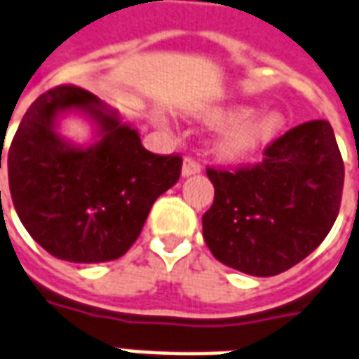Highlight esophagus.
Segmentation results:
<instances>
[{
  "mask_svg": "<svg viewBox=\"0 0 359 359\" xmlns=\"http://www.w3.org/2000/svg\"><path fill=\"white\" fill-rule=\"evenodd\" d=\"M201 171V167L194 161V159H184V163H182V177L187 179V177H192V175H198Z\"/></svg>",
  "mask_w": 359,
  "mask_h": 359,
  "instance_id": "34e87169",
  "label": "esophagus"
}]
</instances>
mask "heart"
Returning <instances> with one entry per match:
<instances>
[{"instance_id":"obj_1","label":"heart","mask_w":359,"mask_h":359,"mask_svg":"<svg viewBox=\"0 0 359 359\" xmlns=\"http://www.w3.org/2000/svg\"><path fill=\"white\" fill-rule=\"evenodd\" d=\"M205 126L225 127L217 133L211 152L220 161L240 163L253 158L270 142H274L285 126V116L280 110L255 112L251 106H209L198 112Z\"/></svg>"}]
</instances>
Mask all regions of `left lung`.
I'll return each instance as SVG.
<instances>
[{"mask_svg": "<svg viewBox=\"0 0 359 359\" xmlns=\"http://www.w3.org/2000/svg\"><path fill=\"white\" fill-rule=\"evenodd\" d=\"M264 156L251 169H207L215 201L201 219L215 259L257 278L285 272L320 245L339 215L344 182L325 119L294 127Z\"/></svg>", "mask_w": 359, "mask_h": 359, "instance_id": "obj_1", "label": "left lung"}]
</instances>
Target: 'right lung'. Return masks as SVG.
Segmentation results:
<instances>
[{
	"label": "right lung",
	"mask_w": 359,
	"mask_h": 359,
	"mask_svg": "<svg viewBox=\"0 0 359 359\" xmlns=\"http://www.w3.org/2000/svg\"><path fill=\"white\" fill-rule=\"evenodd\" d=\"M68 115L92 126L89 143L60 133ZM5 163L13 205L32 238L57 259L97 264L129 251L154 201L177 184L182 159L148 152L116 108L60 85L24 114Z\"/></svg>",
	"instance_id": "obj_1"
}]
</instances>
